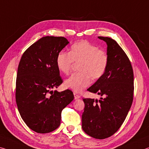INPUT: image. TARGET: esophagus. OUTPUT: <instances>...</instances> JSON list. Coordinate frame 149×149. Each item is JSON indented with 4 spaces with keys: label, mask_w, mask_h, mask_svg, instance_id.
Instances as JSON below:
<instances>
[{
    "label": "esophagus",
    "mask_w": 149,
    "mask_h": 149,
    "mask_svg": "<svg viewBox=\"0 0 149 149\" xmlns=\"http://www.w3.org/2000/svg\"><path fill=\"white\" fill-rule=\"evenodd\" d=\"M74 99L77 100V99H79L80 97V96L79 94H77L76 93H74Z\"/></svg>",
    "instance_id": "esophagus-1"
}]
</instances>
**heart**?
Segmentation results:
<instances>
[{
    "label": "heart",
    "instance_id": "heart-1",
    "mask_svg": "<svg viewBox=\"0 0 149 149\" xmlns=\"http://www.w3.org/2000/svg\"><path fill=\"white\" fill-rule=\"evenodd\" d=\"M74 63L79 72L74 73L65 81V86L75 92H82L94 80L101 79L109 64V55L106 50L86 40L79 41L70 47V52H60L56 58V64L60 72L69 74Z\"/></svg>",
    "mask_w": 149,
    "mask_h": 149
}]
</instances>
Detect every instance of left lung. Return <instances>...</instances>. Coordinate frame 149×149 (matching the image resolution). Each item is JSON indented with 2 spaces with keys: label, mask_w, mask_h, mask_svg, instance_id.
Returning <instances> with one entry per match:
<instances>
[{
  "label": "left lung",
  "mask_w": 149,
  "mask_h": 149,
  "mask_svg": "<svg viewBox=\"0 0 149 149\" xmlns=\"http://www.w3.org/2000/svg\"><path fill=\"white\" fill-rule=\"evenodd\" d=\"M106 42L109 64L106 73L87 89L100 100L84 98L82 128L98 139L113 135L125 121L133 100V70L130 58L116 41L99 36Z\"/></svg>",
  "instance_id": "obj_1"
}]
</instances>
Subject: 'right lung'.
<instances>
[{
  "label": "right lung",
  "mask_w": 149,
  "mask_h": 149,
  "mask_svg": "<svg viewBox=\"0 0 149 149\" xmlns=\"http://www.w3.org/2000/svg\"><path fill=\"white\" fill-rule=\"evenodd\" d=\"M69 43L64 37H43L27 49L19 61L16 104L24 122L38 133H50L58 127L62 110L74 99L69 89L52 91L63 82L56 58Z\"/></svg>",
  "instance_id": "right-lung-1"
}]
</instances>
